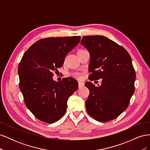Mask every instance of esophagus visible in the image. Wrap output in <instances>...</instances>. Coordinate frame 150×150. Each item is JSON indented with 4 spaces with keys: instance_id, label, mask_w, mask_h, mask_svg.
I'll return each mask as SVG.
<instances>
[{
    "instance_id": "1",
    "label": "esophagus",
    "mask_w": 150,
    "mask_h": 150,
    "mask_svg": "<svg viewBox=\"0 0 150 150\" xmlns=\"http://www.w3.org/2000/svg\"><path fill=\"white\" fill-rule=\"evenodd\" d=\"M84 85V83H82V82H78V86H79V88H81L82 86H83Z\"/></svg>"
}]
</instances>
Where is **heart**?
<instances>
[{
	"label": "heart",
	"instance_id": "heart-1",
	"mask_svg": "<svg viewBox=\"0 0 150 150\" xmlns=\"http://www.w3.org/2000/svg\"><path fill=\"white\" fill-rule=\"evenodd\" d=\"M71 76L73 77V78L77 79H81V78H82V76H81V74L79 73V72H73V73L71 74Z\"/></svg>",
	"mask_w": 150,
	"mask_h": 150
}]
</instances>
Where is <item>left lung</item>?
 Segmentation results:
<instances>
[{
    "label": "left lung",
    "mask_w": 150,
    "mask_h": 150,
    "mask_svg": "<svg viewBox=\"0 0 150 150\" xmlns=\"http://www.w3.org/2000/svg\"><path fill=\"white\" fill-rule=\"evenodd\" d=\"M81 44L90 54L89 79H102L100 86L90 81L85 83L89 90L86 110L98 121L114 120L126 110L134 92L136 73L131 56L104 36H84Z\"/></svg>",
    "instance_id": "obj_1"
}]
</instances>
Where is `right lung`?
<instances>
[{
	"label": "right lung",
	"mask_w": 150,
	"mask_h": 150,
	"mask_svg": "<svg viewBox=\"0 0 150 150\" xmlns=\"http://www.w3.org/2000/svg\"><path fill=\"white\" fill-rule=\"evenodd\" d=\"M80 39V36L40 39L22 56L18 66L19 88L26 106L40 121L51 124L60 120L68 98L78 88L73 78L56 82L52 77Z\"/></svg>",
	"instance_id": "obj_1"
}]
</instances>
